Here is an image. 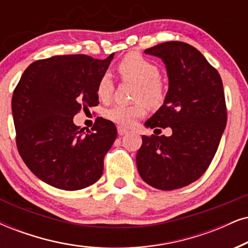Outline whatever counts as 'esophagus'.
<instances>
[{
  "label": "esophagus",
  "mask_w": 248,
  "mask_h": 248,
  "mask_svg": "<svg viewBox=\"0 0 248 248\" xmlns=\"http://www.w3.org/2000/svg\"><path fill=\"white\" fill-rule=\"evenodd\" d=\"M118 134L120 135V136H124V135L128 134V129H126V128L124 127H118Z\"/></svg>",
  "instance_id": "1"
}]
</instances>
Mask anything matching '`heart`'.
<instances>
[{
	"label": "heart",
	"mask_w": 248,
	"mask_h": 248,
	"mask_svg": "<svg viewBox=\"0 0 248 248\" xmlns=\"http://www.w3.org/2000/svg\"><path fill=\"white\" fill-rule=\"evenodd\" d=\"M118 72L124 80L137 83L134 99L135 104H115L105 109L106 119L124 127H130L135 121L145 114L147 105L155 108L164 102L166 89L160 80V70L155 62L139 54H129L118 64ZM114 90V82L109 73L102 74L97 82L96 93L102 102H108Z\"/></svg>",
	"instance_id": "b5f03b06"
}]
</instances>
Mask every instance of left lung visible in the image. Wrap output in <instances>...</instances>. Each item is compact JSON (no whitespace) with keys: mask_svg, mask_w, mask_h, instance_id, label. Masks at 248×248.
<instances>
[{"mask_svg":"<svg viewBox=\"0 0 248 248\" xmlns=\"http://www.w3.org/2000/svg\"><path fill=\"white\" fill-rule=\"evenodd\" d=\"M144 52L161 58L168 75L164 104L145 127H169L171 135H143L137 169L155 189H180L205 173L220 144L227 124L223 83L202 52L187 43L169 41Z\"/></svg>","mask_w":248,"mask_h":248,"instance_id":"1","label":"left lung"}]
</instances>
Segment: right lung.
<instances>
[{
    "mask_svg": "<svg viewBox=\"0 0 248 248\" xmlns=\"http://www.w3.org/2000/svg\"><path fill=\"white\" fill-rule=\"evenodd\" d=\"M113 57L54 56L32 62L21 75L11 102L16 142L30 170L49 186L74 191L101 178L117 128L97 118L83 133L73 117L98 105L97 82Z\"/></svg>",
    "mask_w": 248,
    "mask_h": 248,
    "instance_id": "right-lung-1",
    "label": "right lung"
}]
</instances>
